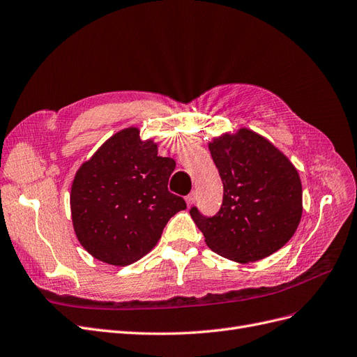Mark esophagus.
<instances>
[{"label":"esophagus","mask_w":357,"mask_h":357,"mask_svg":"<svg viewBox=\"0 0 357 357\" xmlns=\"http://www.w3.org/2000/svg\"><path fill=\"white\" fill-rule=\"evenodd\" d=\"M195 199H196V193H195V192H190V193L186 196V204H188V205H192V204L195 202Z\"/></svg>","instance_id":"1"}]
</instances>
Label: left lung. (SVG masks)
Listing matches in <instances>:
<instances>
[{
    "label": "left lung",
    "mask_w": 357,
    "mask_h": 357,
    "mask_svg": "<svg viewBox=\"0 0 357 357\" xmlns=\"http://www.w3.org/2000/svg\"><path fill=\"white\" fill-rule=\"evenodd\" d=\"M223 181L214 217L193 206L190 215L214 252L238 263L272 255L292 238L303 214L297 168L260 134L241 128L208 143Z\"/></svg>",
    "instance_id": "obj_1"
}]
</instances>
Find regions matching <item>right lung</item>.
Returning <instances> with one entry per match:
<instances>
[{
  "label": "right lung",
  "mask_w": 357,
  "mask_h": 357,
  "mask_svg": "<svg viewBox=\"0 0 357 357\" xmlns=\"http://www.w3.org/2000/svg\"><path fill=\"white\" fill-rule=\"evenodd\" d=\"M173 158L130 127L107 139L77 171L70 188L75 235L94 258L112 266L140 260L186 202L168 192Z\"/></svg>",
  "instance_id": "right-lung-1"
}]
</instances>
